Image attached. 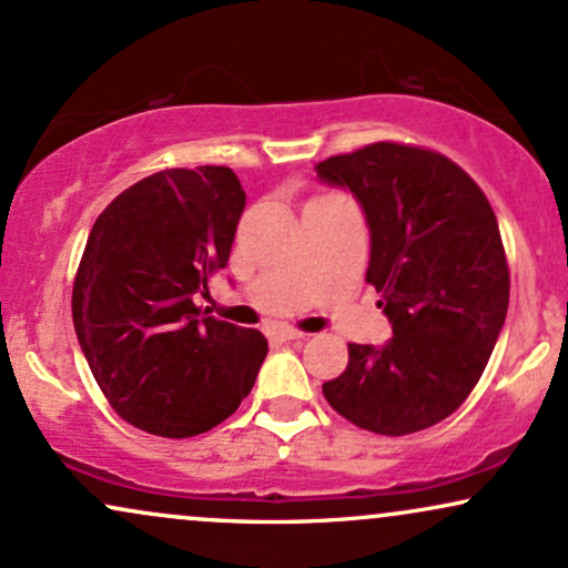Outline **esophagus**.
<instances>
[{"instance_id":"esophagus-1","label":"esophagus","mask_w":568,"mask_h":568,"mask_svg":"<svg viewBox=\"0 0 568 568\" xmlns=\"http://www.w3.org/2000/svg\"><path fill=\"white\" fill-rule=\"evenodd\" d=\"M278 337H282V339H303L305 335H303V332L292 329V326H282V329H278Z\"/></svg>"}]
</instances>
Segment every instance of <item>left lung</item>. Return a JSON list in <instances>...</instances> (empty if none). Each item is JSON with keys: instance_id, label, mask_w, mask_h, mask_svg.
<instances>
[{"instance_id": "1", "label": "left lung", "mask_w": 568, "mask_h": 568, "mask_svg": "<svg viewBox=\"0 0 568 568\" xmlns=\"http://www.w3.org/2000/svg\"><path fill=\"white\" fill-rule=\"evenodd\" d=\"M369 225L366 282L393 326L385 345H348L324 398L358 428L406 436L449 417L481 379L508 316L510 271L489 199L442 153L372 143L316 164Z\"/></svg>"}]
</instances>
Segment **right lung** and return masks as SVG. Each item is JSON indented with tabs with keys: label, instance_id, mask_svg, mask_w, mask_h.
<instances>
[{
	"label": "right lung",
	"instance_id": "add662e5",
	"mask_svg": "<svg viewBox=\"0 0 568 568\" xmlns=\"http://www.w3.org/2000/svg\"><path fill=\"white\" fill-rule=\"evenodd\" d=\"M244 189L229 166L164 170L100 212L73 278V329L116 415L164 438L223 423L268 353L193 295L225 268Z\"/></svg>",
	"mask_w": 568,
	"mask_h": 568
}]
</instances>
